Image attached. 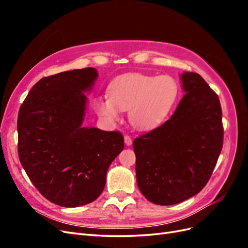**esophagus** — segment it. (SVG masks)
Masks as SVG:
<instances>
[{
    "mask_svg": "<svg viewBox=\"0 0 248 248\" xmlns=\"http://www.w3.org/2000/svg\"><path fill=\"white\" fill-rule=\"evenodd\" d=\"M124 141H125L126 146H130L132 144V139H131V137L128 136V134H126V136L124 137Z\"/></svg>",
    "mask_w": 248,
    "mask_h": 248,
    "instance_id": "esophagus-1",
    "label": "esophagus"
}]
</instances>
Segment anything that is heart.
<instances>
[{"mask_svg":"<svg viewBox=\"0 0 248 248\" xmlns=\"http://www.w3.org/2000/svg\"><path fill=\"white\" fill-rule=\"evenodd\" d=\"M108 95L96 104L99 115L116 121L121 110H128L130 123L140 129L159 125L170 112L178 96V84L167 74L130 73L111 82Z\"/></svg>","mask_w":248,"mask_h":248,"instance_id":"heart-1","label":"heart"}]
</instances>
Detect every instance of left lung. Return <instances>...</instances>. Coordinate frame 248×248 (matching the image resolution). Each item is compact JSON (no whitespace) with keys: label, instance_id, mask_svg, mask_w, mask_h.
Here are the masks:
<instances>
[{"label":"left lung","instance_id":"left-lung-1","mask_svg":"<svg viewBox=\"0 0 248 248\" xmlns=\"http://www.w3.org/2000/svg\"><path fill=\"white\" fill-rule=\"evenodd\" d=\"M186 93L174 114L133 141L138 186L157 205H175L208 183L223 144L218 96L200 74L181 76Z\"/></svg>","mask_w":248,"mask_h":248}]
</instances>
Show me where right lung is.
Wrapping results in <instances>:
<instances>
[{
	"label": "right lung",
	"instance_id": "add662e5",
	"mask_svg": "<svg viewBox=\"0 0 248 248\" xmlns=\"http://www.w3.org/2000/svg\"><path fill=\"white\" fill-rule=\"evenodd\" d=\"M98 73L77 69L42 78L18 111V157L38 191L62 207L87 205L106 186L107 171L124 149L119 131L82 127L87 97Z\"/></svg>",
	"mask_w": 248,
	"mask_h": 248
}]
</instances>
